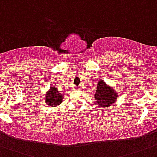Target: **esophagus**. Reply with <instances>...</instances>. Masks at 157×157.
<instances>
[{
    "instance_id": "obj_1",
    "label": "esophagus",
    "mask_w": 157,
    "mask_h": 157,
    "mask_svg": "<svg viewBox=\"0 0 157 157\" xmlns=\"http://www.w3.org/2000/svg\"><path fill=\"white\" fill-rule=\"evenodd\" d=\"M81 90V88H76V90Z\"/></svg>"
}]
</instances>
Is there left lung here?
<instances>
[{"label":"left lung","mask_w":157,"mask_h":157,"mask_svg":"<svg viewBox=\"0 0 157 157\" xmlns=\"http://www.w3.org/2000/svg\"><path fill=\"white\" fill-rule=\"evenodd\" d=\"M118 95L119 94L103 80L100 79L98 81L94 94V98L99 107H110L115 102H117Z\"/></svg>","instance_id":"left-lung-1"}]
</instances>
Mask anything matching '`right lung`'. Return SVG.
<instances>
[{"label":"right lung","mask_w":157,"mask_h":157,"mask_svg":"<svg viewBox=\"0 0 157 157\" xmlns=\"http://www.w3.org/2000/svg\"><path fill=\"white\" fill-rule=\"evenodd\" d=\"M63 95L59 92L55 86H50L45 93V103L50 107H57L63 100Z\"/></svg>","instance_id":"right-lung-1"}]
</instances>
